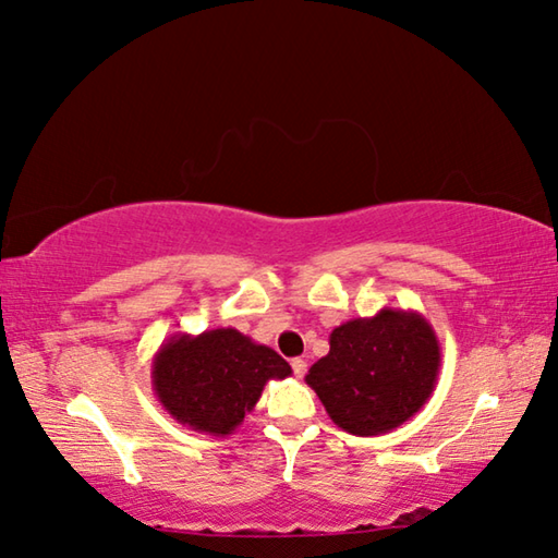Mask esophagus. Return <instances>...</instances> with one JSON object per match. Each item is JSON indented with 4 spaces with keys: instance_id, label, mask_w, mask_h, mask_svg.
Returning <instances> with one entry per match:
<instances>
[{
    "instance_id": "1",
    "label": "esophagus",
    "mask_w": 558,
    "mask_h": 558,
    "mask_svg": "<svg viewBox=\"0 0 558 558\" xmlns=\"http://www.w3.org/2000/svg\"><path fill=\"white\" fill-rule=\"evenodd\" d=\"M290 365H293V373L298 378H303L305 376V371H307V363L303 361V359H293L290 361Z\"/></svg>"
}]
</instances>
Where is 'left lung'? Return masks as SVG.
I'll use <instances>...</instances> for the list:
<instances>
[{
  "label": "left lung",
  "mask_w": 558,
  "mask_h": 558,
  "mask_svg": "<svg viewBox=\"0 0 558 558\" xmlns=\"http://www.w3.org/2000/svg\"><path fill=\"white\" fill-rule=\"evenodd\" d=\"M328 340V355L313 363L305 384L348 434H388L411 421L434 393L440 345L421 313L380 307L371 318L332 328Z\"/></svg>",
  "instance_id": "left-lung-1"
}]
</instances>
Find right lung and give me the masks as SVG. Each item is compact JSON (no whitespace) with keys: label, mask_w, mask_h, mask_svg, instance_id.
Returning a JSON list of instances; mask_svg holds the SVG:
<instances>
[{"label":"right lung","mask_w":558,"mask_h":558,"mask_svg":"<svg viewBox=\"0 0 558 558\" xmlns=\"http://www.w3.org/2000/svg\"><path fill=\"white\" fill-rule=\"evenodd\" d=\"M290 373L272 348L235 328L174 332L153 359V390L182 426L230 436L260 401L265 384Z\"/></svg>","instance_id":"add662e5"}]
</instances>
